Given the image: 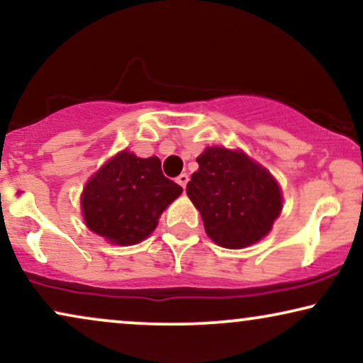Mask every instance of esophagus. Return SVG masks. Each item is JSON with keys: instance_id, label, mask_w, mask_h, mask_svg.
Returning <instances> with one entry per match:
<instances>
[{"instance_id": "34e87169", "label": "esophagus", "mask_w": 363, "mask_h": 363, "mask_svg": "<svg viewBox=\"0 0 363 363\" xmlns=\"http://www.w3.org/2000/svg\"><path fill=\"white\" fill-rule=\"evenodd\" d=\"M176 181H177V184H181L182 189H184V187L187 186V182H189V176H187V174H179Z\"/></svg>"}]
</instances>
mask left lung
Returning a JSON list of instances; mask_svg holds the SVG:
<instances>
[{
    "label": "left lung",
    "mask_w": 363,
    "mask_h": 363,
    "mask_svg": "<svg viewBox=\"0 0 363 363\" xmlns=\"http://www.w3.org/2000/svg\"><path fill=\"white\" fill-rule=\"evenodd\" d=\"M186 192L216 245L240 250L255 245L281 213V192L266 169L238 150L208 147Z\"/></svg>",
    "instance_id": "1"
}]
</instances>
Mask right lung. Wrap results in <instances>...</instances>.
Returning a JSON list of instances; mask_svg holds the SVG:
<instances>
[{"label": "right lung", "instance_id": "right-lung-1", "mask_svg": "<svg viewBox=\"0 0 363 363\" xmlns=\"http://www.w3.org/2000/svg\"><path fill=\"white\" fill-rule=\"evenodd\" d=\"M181 192L164 176L157 157L140 159L123 150L86 182L82 211L90 231L130 246L154 231L159 216Z\"/></svg>", "mask_w": 363, "mask_h": 363}]
</instances>
